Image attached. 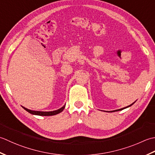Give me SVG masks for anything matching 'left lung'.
<instances>
[{
    "label": "left lung",
    "mask_w": 155,
    "mask_h": 155,
    "mask_svg": "<svg viewBox=\"0 0 155 155\" xmlns=\"http://www.w3.org/2000/svg\"><path fill=\"white\" fill-rule=\"evenodd\" d=\"M133 103V104H134ZM131 104V105H130V106H126V107H125V108H121V109H119V110H114V111H113V112H116V111H119V110H123V109H124V108H128V107H129V106H132V104Z\"/></svg>",
    "instance_id": "left-lung-1"
}]
</instances>
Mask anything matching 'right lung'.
I'll use <instances>...</instances> for the list:
<instances>
[{"mask_svg":"<svg viewBox=\"0 0 155 155\" xmlns=\"http://www.w3.org/2000/svg\"><path fill=\"white\" fill-rule=\"evenodd\" d=\"M23 108L27 111L28 112H29L31 114H35V115H39V116H53V115H55V114H58L61 112L65 108V106H64L59 110H55V111H52V112H40V111H33V110H31L27 109L26 108Z\"/></svg>","mask_w":155,"mask_h":155,"instance_id":"1","label":"right lung"}]
</instances>
